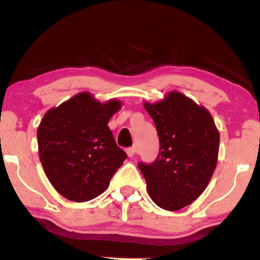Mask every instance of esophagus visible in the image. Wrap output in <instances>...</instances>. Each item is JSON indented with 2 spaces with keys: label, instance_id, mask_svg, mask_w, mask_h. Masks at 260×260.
<instances>
[{
  "label": "esophagus",
  "instance_id": "34e87169",
  "mask_svg": "<svg viewBox=\"0 0 260 260\" xmlns=\"http://www.w3.org/2000/svg\"><path fill=\"white\" fill-rule=\"evenodd\" d=\"M125 152H127V155L129 156V158H132V156L136 154V148L135 147H129V148H127V149H125Z\"/></svg>",
  "mask_w": 260,
  "mask_h": 260
}]
</instances>
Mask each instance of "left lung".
<instances>
[{"label":"left lung","instance_id":"obj_1","mask_svg":"<svg viewBox=\"0 0 260 260\" xmlns=\"http://www.w3.org/2000/svg\"><path fill=\"white\" fill-rule=\"evenodd\" d=\"M159 137V154L138 162L148 192L161 209L176 211L204 192L217 164L219 133L204 107L180 92L158 104H145Z\"/></svg>","mask_w":260,"mask_h":260}]
</instances>
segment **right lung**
<instances>
[{"label": "right lung", "mask_w": 260, "mask_h": 260, "mask_svg": "<svg viewBox=\"0 0 260 260\" xmlns=\"http://www.w3.org/2000/svg\"><path fill=\"white\" fill-rule=\"evenodd\" d=\"M121 107L117 100L100 104L81 92L49 110L39 124V158L55 190L68 200L98 198L127 158L108 121Z\"/></svg>", "instance_id": "add662e5"}]
</instances>
